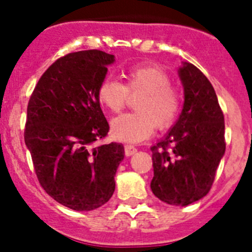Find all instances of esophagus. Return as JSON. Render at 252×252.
I'll list each match as a JSON object with an SVG mask.
<instances>
[{
    "mask_svg": "<svg viewBox=\"0 0 252 252\" xmlns=\"http://www.w3.org/2000/svg\"><path fill=\"white\" fill-rule=\"evenodd\" d=\"M136 151L137 149L133 148L132 145H125V155H126V157H131V155H133Z\"/></svg>",
    "mask_w": 252,
    "mask_h": 252,
    "instance_id": "esophagus-1",
    "label": "esophagus"
}]
</instances>
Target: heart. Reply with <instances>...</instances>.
I'll return each instance as SVG.
<instances>
[{
    "label": "heart",
    "instance_id": "obj_1",
    "mask_svg": "<svg viewBox=\"0 0 252 252\" xmlns=\"http://www.w3.org/2000/svg\"><path fill=\"white\" fill-rule=\"evenodd\" d=\"M170 75L158 65H137L126 73V86L113 78H106L98 87V101L110 112L126 106L128 93L141 94L135 102L137 112L124 113L111 122L116 140L139 142L153 135L155 126L169 127L177 119L182 104L179 91L171 86Z\"/></svg>",
    "mask_w": 252,
    "mask_h": 252
}]
</instances>
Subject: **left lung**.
Segmentation results:
<instances>
[{"instance_id":"obj_1","label":"left lung","mask_w":252,"mask_h":252,"mask_svg":"<svg viewBox=\"0 0 252 252\" xmlns=\"http://www.w3.org/2000/svg\"><path fill=\"white\" fill-rule=\"evenodd\" d=\"M184 104L170 130L151 148L155 197L171 206L199 201L212 187L226 150L224 117L211 82L193 64L178 69Z\"/></svg>"}]
</instances>
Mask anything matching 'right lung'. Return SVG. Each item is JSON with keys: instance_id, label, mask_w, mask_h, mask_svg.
I'll list each match as a JSON object with an SVG mask.
<instances>
[{"instance_id": "right-lung-1", "label": "right lung", "mask_w": 252, "mask_h": 252, "mask_svg": "<svg viewBox=\"0 0 252 252\" xmlns=\"http://www.w3.org/2000/svg\"><path fill=\"white\" fill-rule=\"evenodd\" d=\"M113 63L115 55L101 50L60 58L28 104L25 144L39 183L58 203L79 212L110 201L125 158L122 144L93 146L110 130L97 92Z\"/></svg>"}]
</instances>
